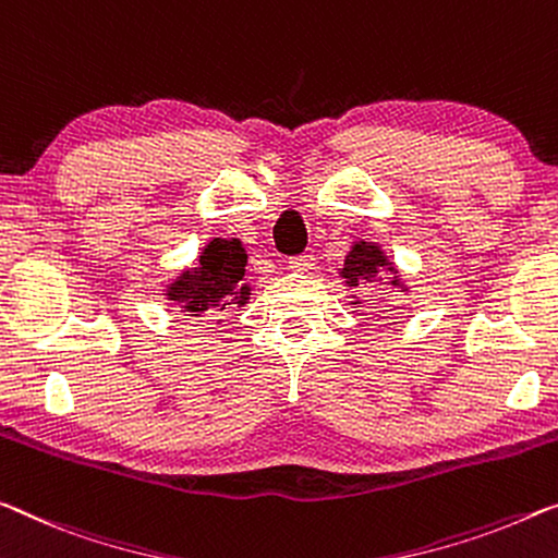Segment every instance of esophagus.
Returning <instances> with one entry per match:
<instances>
[{"mask_svg": "<svg viewBox=\"0 0 558 558\" xmlns=\"http://www.w3.org/2000/svg\"><path fill=\"white\" fill-rule=\"evenodd\" d=\"M314 254H299V256H291L289 259V269L291 271H308L314 269Z\"/></svg>", "mask_w": 558, "mask_h": 558, "instance_id": "esophagus-1", "label": "esophagus"}]
</instances>
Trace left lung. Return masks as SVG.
Listing matches in <instances>:
<instances>
[{
	"instance_id": "obj_1",
	"label": "left lung",
	"mask_w": 558,
	"mask_h": 558,
	"mask_svg": "<svg viewBox=\"0 0 558 558\" xmlns=\"http://www.w3.org/2000/svg\"><path fill=\"white\" fill-rule=\"evenodd\" d=\"M384 269L397 274V269H393L387 256H384L381 246H376L372 242H354V246H351V252L344 259V267L339 269V274L344 277L347 287L356 289V287H362L364 281H374ZM391 287H401L399 277L391 279ZM354 304H359V299Z\"/></svg>"
}]
</instances>
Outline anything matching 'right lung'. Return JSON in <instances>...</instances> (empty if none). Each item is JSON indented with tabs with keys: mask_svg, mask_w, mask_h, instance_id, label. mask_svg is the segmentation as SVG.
Wrapping results in <instances>:
<instances>
[{
	"mask_svg": "<svg viewBox=\"0 0 558 558\" xmlns=\"http://www.w3.org/2000/svg\"><path fill=\"white\" fill-rule=\"evenodd\" d=\"M246 252L239 239H211L194 269L182 271L167 287V299L182 306L184 316H204L227 306H244L252 287L244 284Z\"/></svg>",
	"mask_w": 558,
	"mask_h": 558,
	"instance_id": "right-lung-1",
	"label": "right lung"
}]
</instances>
